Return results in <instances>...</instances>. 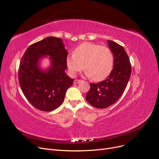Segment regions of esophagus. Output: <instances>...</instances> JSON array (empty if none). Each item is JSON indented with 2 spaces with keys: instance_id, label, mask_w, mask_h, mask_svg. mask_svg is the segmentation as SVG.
<instances>
[{
  "instance_id": "obj_1",
  "label": "esophagus",
  "mask_w": 159,
  "mask_h": 159,
  "mask_svg": "<svg viewBox=\"0 0 159 159\" xmlns=\"http://www.w3.org/2000/svg\"><path fill=\"white\" fill-rule=\"evenodd\" d=\"M81 81V80H75L74 81V83L75 84H77L80 83Z\"/></svg>"
}]
</instances>
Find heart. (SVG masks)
Returning a JSON list of instances; mask_svg holds the SVG:
<instances>
[{"label":"heart","mask_w":159,"mask_h":159,"mask_svg":"<svg viewBox=\"0 0 159 159\" xmlns=\"http://www.w3.org/2000/svg\"><path fill=\"white\" fill-rule=\"evenodd\" d=\"M113 61V52L109 48L84 42L75 48L73 54L67 56L66 63L71 75L75 76L85 69L86 75L91 80L99 81L111 74Z\"/></svg>","instance_id":"1"}]
</instances>
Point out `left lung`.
<instances>
[{"label": "left lung", "instance_id": "left-lung-1", "mask_svg": "<svg viewBox=\"0 0 159 159\" xmlns=\"http://www.w3.org/2000/svg\"><path fill=\"white\" fill-rule=\"evenodd\" d=\"M107 42L113 54V68L106 80L90 84L85 98L89 104L99 109L107 108L117 102L125 89L131 74V63L123 47L111 40Z\"/></svg>", "mask_w": 159, "mask_h": 159}]
</instances>
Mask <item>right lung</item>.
<instances>
[{
  "instance_id": "1",
  "label": "right lung",
  "mask_w": 159,
  "mask_h": 159,
  "mask_svg": "<svg viewBox=\"0 0 159 159\" xmlns=\"http://www.w3.org/2000/svg\"><path fill=\"white\" fill-rule=\"evenodd\" d=\"M50 55L51 66L47 70L39 67V61ZM68 52L60 38L47 37L28 48L18 69L20 88L27 100L42 111H51L63 103L67 90L74 80L65 70Z\"/></svg>"
}]
</instances>
